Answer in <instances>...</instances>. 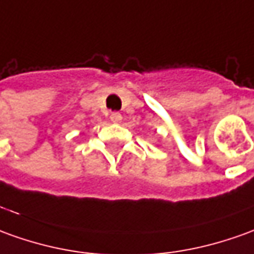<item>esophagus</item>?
<instances>
[{
  "label": "esophagus",
  "mask_w": 254,
  "mask_h": 254,
  "mask_svg": "<svg viewBox=\"0 0 254 254\" xmlns=\"http://www.w3.org/2000/svg\"><path fill=\"white\" fill-rule=\"evenodd\" d=\"M122 119H123V117H122V115H120L119 112H113V113L110 115V120H112L113 123H120Z\"/></svg>",
  "instance_id": "obj_1"
}]
</instances>
